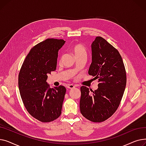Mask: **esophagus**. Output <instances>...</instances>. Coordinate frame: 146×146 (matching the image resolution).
Masks as SVG:
<instances>
[{"mask_svg":"<svg viewBox=\"0 0 146 146\" xmlns=\"http://www.w3.org/2000/svg\"><path fill=\"white\" fill-rule=\"evenodd\" d=\"M75 88V86L73 85H69L67 86V88L70 89H73V88Z\"/></svg>","mask_w":146,"mask_h":146,"instance_id":"34e87169","label":"esophagus"}]
</instances>
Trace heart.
<instances>
[{"label":"heart","instance_id":"obj_1","mask_svg":"<svg viewBox=\"0 0 146 146\" xmlns=\"http://www.w3.org/2000/svg\"><path fill=\"white\" fill-rule=\"evenodd\" d=\"M72 50L76 57L82 56H87V50L86 48L81 44L74 45Z\"/></svg>","mask_w":146,"mask_h":146}]
</instances>
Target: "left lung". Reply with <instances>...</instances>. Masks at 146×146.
Masks as SVG:
<instances>
[{
  "label": "left lung",
  "instance_id": "8db88e82",
  "mask_svg": "<svg viewBox=\"0 0 146 146\" xmlns=\"http://www.w3.org/2000/svg\"><path fill=\"white\" fill-rule=\"evenodd\" d=\"M91 48L88 73L98 79V88L90 92L86 86L80 88V110L86 119L101 122L118 108L126 86V72L119 52L104 38L96 37Z\"/></svg>",
  "mask_w": 146,
  "mask_h": 146
}]
</instances>
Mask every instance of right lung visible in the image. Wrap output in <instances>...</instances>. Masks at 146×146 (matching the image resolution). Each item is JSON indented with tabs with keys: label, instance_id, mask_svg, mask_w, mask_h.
Here are the masks:
<instances>
[{
	"label": "right lung",
	"instance_id": "1",
	"mask_svg": "<svg viewBox=\"0 0 146 146\" xmlns=\"http://www.w3.org/2000/svg\"><path fill=\"white\" fill-rule=\"evenodd\" d=\"M63 40L48 38L30 50L22 64L18 86L24 105L29 113L42 122L58 118L61 113L66 89L63 86L50 88L48 74L56 70L58 51Z\"/></svg>",
	"mask_w": 146,
	"mask_h": 146
}]
</instances>
